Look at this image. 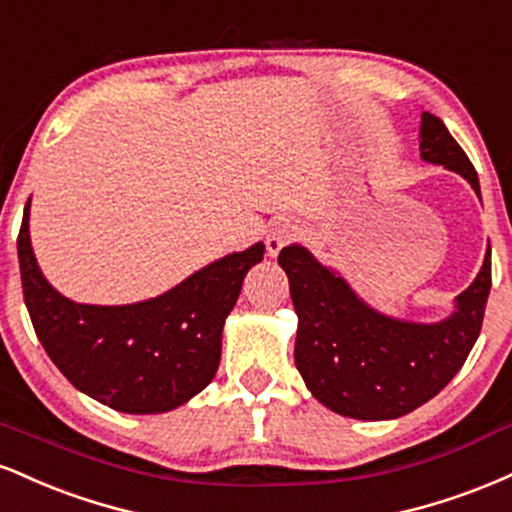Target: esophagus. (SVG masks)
Instances as JSON below:
<instances>
[{
	"instance_id": "obj_1",
	"label": "esophagus",
	"mask_w": 512,
	"mask_h": 512,
	"mask_svg": "<svg viewBox=\"0 0 512 512\" xmlns=\"http://www.w3.org/2000/svg\"><path fill=\"white\" fill-rule=\"evenodd\" d=\"M297 237H299V227L294 225V222H290V220L275 222V225L270 227L268 239H266L268 254H270V256H278L280 251L285 249L287 244H292Z\"/></svg>"
}]
</instances>
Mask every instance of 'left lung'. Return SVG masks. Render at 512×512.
Masks as SVG:
<instances>
[{"instance_id":"8db88e82","label":"left lung","mask_w":512,"mask_h":512,"mask_svg":"<svg viewBox=\"0 0 512 512\" xmlns=\"http://www.w3.org/2000/svg\"><path fill=\"white\" fill-rule=\"evenodd\" d=\"M419 150L426 162L458 172L479 194V177L446 124L422 114ZM278 263L290 278L299 328L294 362L311 395L342 417L381 422L417 410L441 393L479 338L491 290V249L455 311L438 323H414L371 309L333 268L290 244Z\"/></svg>"}]
</instances>
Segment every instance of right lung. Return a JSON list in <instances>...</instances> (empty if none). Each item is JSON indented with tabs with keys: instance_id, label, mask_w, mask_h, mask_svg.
Returning <instances> with one entry per match:
<instances>
[{
	"instance_id": "1",
	"label": "right lung",
	"mask_w": 512,
	"mask_h": 512,
	"mask_svg": "<svg viewBox=\"0 0 512 512\" xmlns=\"http://www.w3.org/2000/svg\"><path fill=\"white\" fill-rule=\"evenodd\" d=\"M28 210L30 201L16 242L23 299L47 357L71 386L117 412L160 414L213 381L225 318L266 246L258 242L220 258L146 302L76 304L42 275L30 246Z\"/></svg>"
}]
</instances>
